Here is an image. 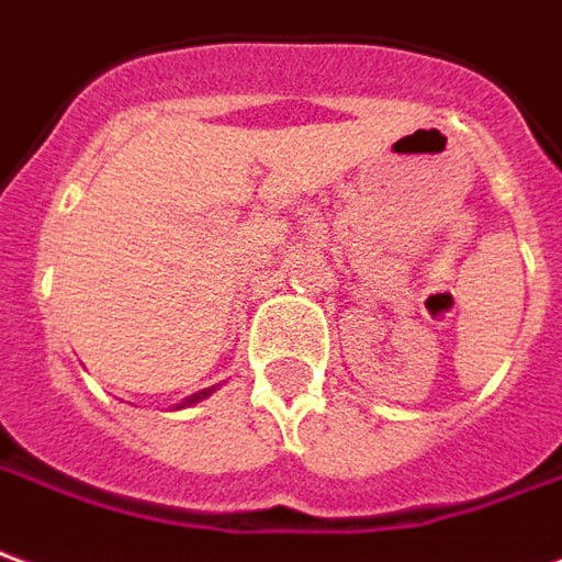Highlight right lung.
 <instances>
[{
	"label": "right lung",
	"mask_w": 562,
	"mask_h": 562,
	"mask_svg": "<svg viewBox=\"0 0 562 562\" xmlns=\"http://www.w3.org/2000/svg\"><path fill=\"white\" fill-rule=\"evenodd\" d=\"M203 395H210V390H203V392H198V395H191V398H188L186 404H194V402H200V398H203Z\"/></svg>",
	"instance_id": "right-lung-1"
}]
</instances>
